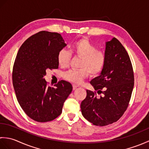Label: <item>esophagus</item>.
I'll return each mask as SVG.
<instances>
[{"label": "esophagus", "instance_id": "34e87169", "mask_svg": "<svg viewBox=\"0 0 149 149\" xmlns=\"http://www.w3.org/2000/svg\"><path fill=\"white\" fill-rule=\"evenodd\" d=\"M78 87V86L77 85H76V84H73V90H75V89H76V88Z\"/></svg>", "mask_w": 149, "mask_h": 149}]
</instances>
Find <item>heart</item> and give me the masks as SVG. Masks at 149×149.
Instances as JSON below:
<instances>
[{
  "mask_svg": "<svg viewBox=\"0 0 149 149\" xmlns=\"http://www.w3.org/2000/svg\"><path fill=\"white\" fill-rule=\"evenodd\" d=\"M71 52L74 54L81 57L79 69H70L66 72L64 77L68 81L75 84H80L89 73L95 75L102 70L106 61L104 53L97 50V47L87 39H81L75 42L71 47ZM70 52L66 49H62L58 55V61L62 67L67 66Z\"/></svg>",
  "mask_w": 149,
  "mask_h": 149,
  "instance_id": "obj_1",
  "label": "heart"
}]
</instances>
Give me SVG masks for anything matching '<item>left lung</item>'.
Segmentation results:
<instances>
[{
    "label": "left lung",
    "instance_id": "1",
    "mask_svg": "<svg viewBox=\"0 0 149 149\" xmlns=\"http://www.w3.org/2000/svg\"><path fill=\"white\" fill-rule=\"evenodd\" d=\"M106 61L99 76L90 81L97 93L86 90L82 115L97 126L116 122L127 109L134 86V74L127 52L116 38L106 42Z\"/></svg>",
    "mask_w": 149,
    "mask_h": 149
}]
</instances>
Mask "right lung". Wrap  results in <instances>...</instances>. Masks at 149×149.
Instances as JSON below:
<instances>
[{
  "label": "right lung",
  "mask_w": 149,
  "mask_h": 149,
  "mask_svg": "<svg viewBox=\"0 0 149 149\" xmlns=\"http://www.w3.org/2000/svg\"><path fill=\"white\" fill-rule=\"evenodd\" d=\"M66 46L60 34L40 31L25 41L16 57L12 75L16 96L24 111L36 122H49L61 115L72 91L67 81L50 87L43 78L47 70L58 68V53Z\"/></svg>",
  "instance_id": "obj_1"
}]
</instances>
